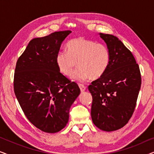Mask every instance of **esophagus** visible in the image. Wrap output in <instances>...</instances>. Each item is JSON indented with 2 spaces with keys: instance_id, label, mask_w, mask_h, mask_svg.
<instances>
[{
  "instance_id": "obj_1",
  "label": "esophagus",
  "mask_w": 154,
  "mask_h": 154,
  "mask_svg": "<svg viewBox=\"0 0 154 154\" xmlns=\"http://www.w3.org/2000/svg\"><path fill=\"white\" fill-rule=\"evenodd\" d=\"M79 88H80V90H81V92H83V91H85V88H86L85 85H82V84H79Z\"/></svg>"
}]
</instances>
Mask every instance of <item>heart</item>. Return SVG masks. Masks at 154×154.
Returning a JSON list of instances; mask_svg holds the SVG:
<instances>
[{
  "mask_svg": "<svg viewBox=\"0 0 154 154\" xmlns=\"http://www.w3.org/2000/svg\"><path fill=\"white\" fill-rule=\"evenodd\" d=\"M66 51L57 54L56 63L59 70L65 75H70L77 64L79 68L73 72L72 79L85 82L91 77L97 79L109 68L111 53L109 48L92 40L76 38L68 42Z\"/></svg>",
  "mask_w": 154,
  "mask_h": 154,
  "instance_id": "b5f03b06",
  "label": "heart"
}]
</instances>
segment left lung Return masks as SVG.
Segmentation results:
<instances>
[{
  "label": "left lung",
  "mask_w": 154,
  "mask_h": 154,
  "mask_svg": "<svg viewBox=\"0 0 154 154\" xmlns=\"http://www.w3.org/2000/svg\"><path fill=\"white\" fill-rule=\"evenodd\" d=\"M100 35L110 50V64L88 90L92 96V121L100 130L110 132L121 129L132 117L142 79L138 64L124 44L113 35Z\"/></svg>",
  "instance_id": "8db88e82"
}]
</instances>
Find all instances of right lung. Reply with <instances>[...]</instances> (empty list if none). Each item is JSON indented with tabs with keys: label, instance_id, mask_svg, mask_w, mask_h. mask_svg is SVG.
Instances as JSON below:
<instances>
[{
	"label": "right lung",
	"instance_id": "add662e5",
	"mask_svg": "<svg viewBox=\"0 0 154 154\" xmlns=\"http://www.w3.org/2000/svg\"><path fill=\"white\" fill-rule=\"evenodd\" d=\"M71 32L56 31L31 40L16 64L14 91L19 104L29 121L48 133L66 125L69 109L81 92L56 63L62 43Z\"/></svg>",
	"mask_w": 154,
	"mask_h": 154
}]
</instances>
